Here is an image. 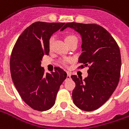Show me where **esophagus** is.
Instances as JSON below:
<instances>
[{"instance_id": "esophagus-1", "label": "esophagus", "mask_w": 129, "mask_h": 129, "mask_svg": "<svg viewBox=\"0 0 129 129\" xmlns=\"http://www.w3.org/2000/svg\"><path fill=\"white\" fill-rule=\"evenodd\" d=\"M67 79H70L71 78V73H69V72H68L67 73V77H66Z\"/></svg>"}]
</instances>
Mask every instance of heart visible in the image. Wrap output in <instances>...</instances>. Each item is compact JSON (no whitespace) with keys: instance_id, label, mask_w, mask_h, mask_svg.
I'll return each instance as SVG.
<instances>
[{"instance_id":"obj_1","label":"heart","mask_w":129,"mask_h":129,"mask_svg":"<svg viewBox=\"0 0 129 129\" xmlns=\"http://www.w3.org/2000/svg\"><path fill=\"white\" fill-rule=\"evenodd\" d=\"M53 40H54V38H53V37H51L49 40V47H51V45H52V42H53ZM77 40V38L75 36H73V35H68V36H66V38H65V42H66V43H69V42H71V41H72V40ZM71 61V58H63V59H61V63L63 65H64V66H67Z\"/></svg>"}]
</instances>
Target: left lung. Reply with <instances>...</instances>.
Wrapping results in <instances>:
<instances>
[{
	"instance_id": "8db88e82",
	"label": "left lung",
	"mask_w": 129,
	"mask_h": 129,
	"mask_svg": "<svg viewBox=\"0 0 129 129\" xmlns=\"http://www.w3.org/2000/svg\"><path fill=\"white\" fill-rule=\"evenodd\" d=\"M68 27L73 28L82 37V51L79 68L89 67L88 76L72 75L75 82L73 91L75 105L84 111H93L105 103L119 83L121 71V54L117 43L102 26L97 24L70 22Z\"/></svg>"
}]
</instances>
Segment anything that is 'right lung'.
<instances>
[{"label":"right lung","instance_id":"obj_1","mask_svg":"<svg viewBox=\"0 0 129 129\" xmlns=\"http://www.w3.org/2000/svg\"><path fill=\"white\" fill-rule=\"evenodd\" d=\"M65 23L35 22L18 38L10 57L13 83L22 100L31 108L46 111L54 105L56 94L67 74L60 68L44 73L41 61L49 52V40Z\"/></svg>","mask_w":129,"mask_h":129}]
</instances>
